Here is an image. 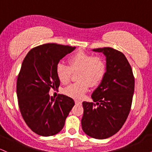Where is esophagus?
<instances>
[{"label":"esophagus","mask_w":152,"mask_h":152,"mask_svg":"<svg viewBox=\"0 0 152 152\" xmlns=\"http://www.w3.org/2000/svg\"><path fill=\"white\" fill-rule=\"evenodd\" d=\"M75 103H76V104H81V101H79V100H77V99H76V100H75Z\"/></svg>","instance_id":"1"}]
</instances>
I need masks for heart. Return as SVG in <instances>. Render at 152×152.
Wrapping results in <instances>:
<instances>
[{
  "mask_svg": "<svg viewBox=\"0 0 152 152\" xmlns=\"http://www.w3.org/2000/svg\"><path fill=\"white\" fill-rule=\"evenodd\" d=\"M69 65L58 64L56 75L61 83L67 84L71 81L73 72L77 73L78 82L64 89V93L75 99H81L88 91L89 85L95 86L99 84L105 76L106 63L101 56L84 51H78L69 58Z\"/></svg>",
  "mask_w": 152,
  "mask_h": 152,
  "instance_id": "1",
  "label": "heart"
}]
</instances>
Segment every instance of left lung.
<instances>
[{
  "mask_svg": "<svg viewBox=\"0 0 152 152\" xmlns=\"http://www.w3.org/2000/svg\"><path fill=\"white\" fill-rule=\"evenodd\" d=\"M106 57V71L93 92L94 102H83L82 129L89 137L107 139L121 129L132 107L134 76L126 56L114 48H95Z\"/></svg>",
  "mask_w": 152,
  "mask_h": 152,
  "instance_id": "8db88e82",
  "label": "left lung"
}]
</instances>
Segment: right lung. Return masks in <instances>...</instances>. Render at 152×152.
Segmentation results:
<instances>
[{
    "label": "right lung",
    "instance_id": "add662e5",
    "mask_svg": "<svg viewBox=\"0 0 152 152\" xmlns=\"http://www.w3.org/2000/svg\"><path fill=\"white\" fill-rule=\"evenodd\" d=\"M75 47L46 43L34 47L27 53L18 76L17 96L24 121L33 132L49 137L58 134L75 103L73 99L59 94L50 97V88H57L59 61Z\"/></svg>",
    "mask_w": 152,
    "mask_h": 152
}]
</instances>
